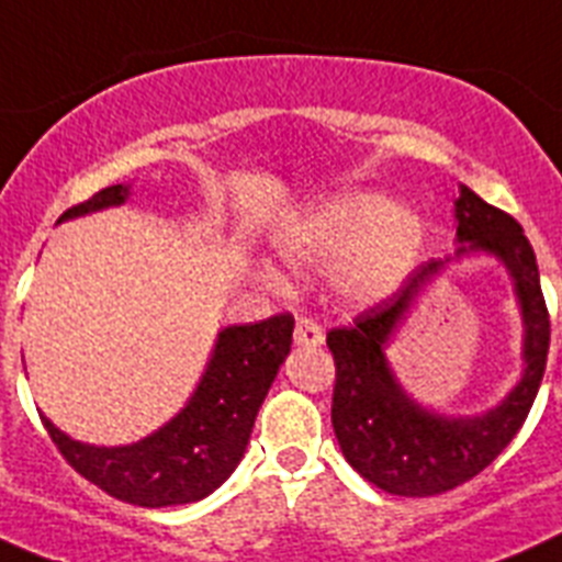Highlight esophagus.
Instances as JSON below:
<instances>
[{"mask_svg": "<svg viewBox=\"0 0 562 562\" xmlns=\"http://www.w3.org/2000/svg\"><path fill=\"white\" fill-rule=\"evenodd\" d=\"M293 344H296V347H305V350H316V347L325 344V333H322V327H318L316 322H311V318H300V322H296V330H293Z\"/></svg>", "mask_w": 562, "mask_h": 562, "instance_id": "34e87169", "label": "esophagus"}]
</instances>
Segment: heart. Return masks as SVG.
Listing matches in <instances>:
<instances>
[{
	"mask_svg": "<svg viewBox=\"0 0 562 562\" xmlns=\"http://www.w3.org/2000/svg\"><path fill=\"white\" fill-rule=\"evenodd\" d=\"M277 257L305 274L330 271L338 300L372 307L403 291L426 249V224L381 193H344L293 212L274 229ZM280 285L282 277L266 269Z\"/></svg>",
	"mask_w": 562,
	"mask_h": 562,
	"instance_id": "1",
	"label": "heart"
}]
</instances>
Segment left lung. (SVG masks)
<instances>
[{"instance_id":"left-lung-1","label":"left lung","mask_w":562,"mask_h":562,"mask_svg":"<svg viewBox=\"0 0 562 562\" xmlns=\"http://www.w3.org/2000/svg\"><path fill=\"white\" fill-rule=\"evenodd\" d=\"M453 226L457 251L451 257L419 266L392 300L363 311L352 327L327 333L336 361L333 431L338 448L367 482L406 498L448 493L470 482L513 442L532 408L549 352V313L538 260L518 221L459 184ZM476 254L502 261L514 282L525 369L495 407L479 415H445L405 392L387 361V347L443 269Z\"/></svg>"}]
</instances>
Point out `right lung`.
<instances>
[{
    "instance_id": "obj_1",
    "label": "right lung",
    "mask_w": 562,
    "mask_h": 562,
    "mask_svg": "<svg viewBox=\"0 0 562 562\" xmlns=\"http://www.w3.org/2000/svg\"><path fill=\"white\" fill-rule=\"evenodd\" d=\"M134 184L100 190L86 204L60 215L64 221L123 206ZM293 316L229 325L218 333L199 386L173 417L128 445L80 442L42 414L49 437L67 462L100 490L136 507H176L206 498L235 473L249 445L277 372L291 352Z\"/></svg>"
}]
</instances>
